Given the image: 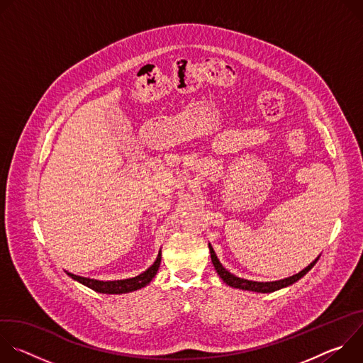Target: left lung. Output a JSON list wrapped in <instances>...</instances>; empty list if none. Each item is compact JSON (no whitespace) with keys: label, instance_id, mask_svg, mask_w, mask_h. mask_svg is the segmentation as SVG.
<instances>
[{"label":"left lung","instance_id":"obj_1","mask_svg":"<svg viewBox=\"0 0 363 363\" xmlns=\"http://www.w3.org/2000/svg\"><path fill=\"white\" fill-rule=\"evenodd\" d=\"M210 247V252H211V260H213V264L217 270V273L220 274V277L231 287H235V289H242V290H251V291H257V293H272V291H276L279 289H283V287H287L293 283H296L297 280H300L310 269H312L316 262L319 260V257L316 258V260L313 263H310L304 270H301L300 273L291 276V277H287V279H283V280H279V281H266V283H262V281H251V280H245V279H240V277H235L234 274H231L230 272H227L221 263L218 262V258L211 247V244L208 245Z\"/></svg>","mask_w":363,"mask_h":363}]
</instances>
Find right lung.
I'll list each match as a JSON object with an SVG mask.
<instances>
[{"label": "right lung", "instance_id": "obj_1", "mask_svg": "<svg viewBox=\"0 0 363 363\" xmlns=\"http://www.w3.org/2000/svg\"><path fill=\"white\" fill-rule=\"evenodd\" d=\"M161 264V251L157 257L155 263L142 274L132 277V279H126V280H115V281H100V280H93V279H86V277H80L72 273H67L72 279L77 280L79 283L87 286L89 289L97 291V293H106V294H122V293H129V291H135L139 290L142 287H145L146 284L150 283V280L157 274L158 269Z\"/></svg>", "mask_w": 363, "mask_h": 363}]
</instances>
